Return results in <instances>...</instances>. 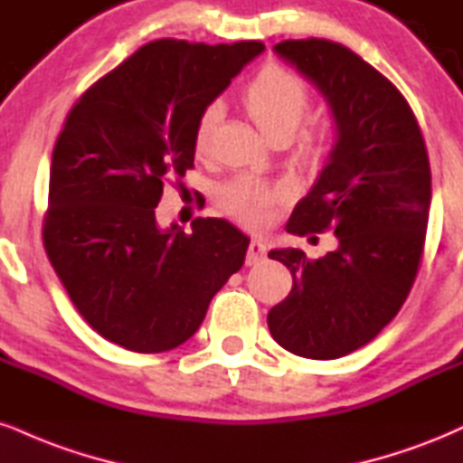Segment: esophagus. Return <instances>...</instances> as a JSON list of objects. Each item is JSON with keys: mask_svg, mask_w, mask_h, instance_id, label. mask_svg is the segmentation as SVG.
Here are the masks:
<instances>
[{"mask_svg": "<svg viewBox=\"0 0 463 463\" xmlns=\"http://www.w3.org/2000/svg\"><path fill=\"white\" fill-rule=\"evenodd\" d=\"M265 252H267V248H265L263 239H252V241H250V248H248L246 263L248 265H256V263H259V260L265 259Z\"/></svg>", "mask_w": 463, "mask_h": 463, "instance_id": "esophagus-1", "label": "esophagus"}]
</instances>
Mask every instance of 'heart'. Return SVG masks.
I'll return each mask as SVG.
<instances>
[{
	"instance_id": "1",
	"label": "heart",
	"mask_w": 463,
	"mask_h": 463,
	"mask_svg": "<svg viewBox=\"0 0 463 463\" xmlns=\"http://www.w3.org/2000/svg\"><path fill=\"white\" fill-rule=\"evenodd\" d=\"M308 103L310 92L302 77L287 69H278V66L265 69L243 92V105H246L250 118L259 125V129L267 137L280 136V133L291 137L308 111ZM215 120L217 108L211 105L203 111L196 133H194V146L198 153L207 150ZM321 137V131L306 136V150L310 155L319 153ZM274 203L276 192H271L263 181L254 176H237L222 189V207L248 226H259L269 220Z\"/></svg>"
}]
</instances>
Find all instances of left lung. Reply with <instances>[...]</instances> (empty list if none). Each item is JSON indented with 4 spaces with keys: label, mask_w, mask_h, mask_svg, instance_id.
<instances>
[{
    "label": "left lung",
    "mask_w": 463,
    "mask_h": 463,
    "mask_svg": "<svg viewBox=\"0 0 463 463\" xmlns=\"http://www.w3.org/2000/svg\"><path fill=\"white\" fill-rule=\"evenodd\" d=\"M276 55L308 80L332 111L334 137L287 231L330 228L338 243L321 259L274 248L293 288L267 315L274 341L302 358L355 352L394 319L419 271L431 170L408 101L380 71L330 41H285Z\"/></svg>",
    "instance_id": "obj_1"
}]
</instances>
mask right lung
<instances>
[{
  "label": "right lung",
  "instance_id": "right-lung-1",
  "mask_svg": "<svg viewBox=\"0 0 463 463\" xmlns=\"http://www.w3.org/2000/svg\"><path fill=\"white\" fill-rule=\"evenodd\" d=\"M263 43L155 41L75 103L55 142L43 239L80 315L137 354L192 338L241 269L250 237L222 217L192 232L155 217L164 181L194 165L203 111Z\"/></svg>",
  "mask_w": 463,
  "mask_h": 463
}]
</instances>
